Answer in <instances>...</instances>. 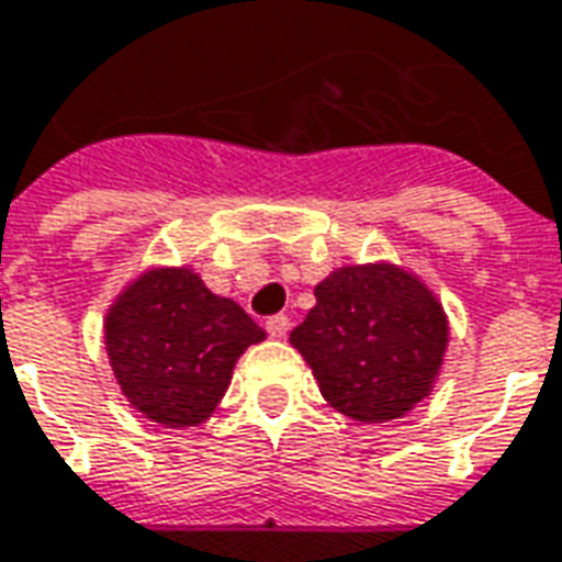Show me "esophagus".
<instances>
[{"label":"esophagus","mask_w":562,"mask_h":562,"mask_svg":"<svg viewBox=\"0 0 562 562\" xmlns=\"http://www.w3.org/2000/svg\"><path fill=\"white\" fill-rule=\"evenodd\" d=\"M289 316L285 313H277V316H268V322H265V328H268L270 337H285L289 335Z\"/></svg>","instance_id":"1"}]
</instances>
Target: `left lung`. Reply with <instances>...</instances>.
<instances>
[{"instance_id": "8db88e82", "label": "left lung", "mask_w": 562, "mask_h": 562, "mask_svg": "<svg viewBox=\"0 0 562 562\" xmlns=\"http://www.w3.org/2000/svg\"><path fill=\"white\" fill-rule=\"evenodd\" d=\"M289 340L335 411L386 423L431 392L445 362L447 316L414 273L352 265L316 285V307Z\"/></svg>"}]
</instances>
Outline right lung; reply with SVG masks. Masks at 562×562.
<instances>
[{"label":"right lung","instance_id":"1","mask_svg":"<svg viewBox=\"0 0 562 562\" xmlns=\"http://www.w3.org/2000/svg\"><path fill=\"white\" fill-rule=\"evenodd\" d=\"M258 340L265 328L188 268L145 270L105 316L117 386L139 414L170 429L213 414L237 359Z\"/></svg>","mask_w":562,"mask_h":562}]
</instances>
